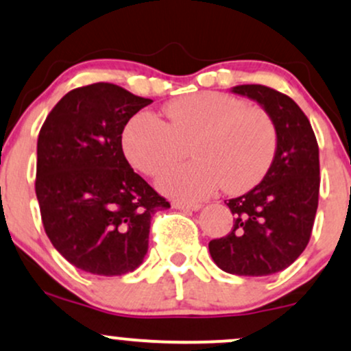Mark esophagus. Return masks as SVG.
Returning a JSON list of instances; mask_svg holds the SVG:
<instances>
[{
    "label": "esophagus",
    "instance_id": "34e87169",
    "mask_svg": "<svg viewBox=\"0 0 351 351\" xmlns=\"http://www.w3.org/2000/svg\"><path fill=\"white\" fill-rule=\"evenodd\" d=\"M173 208L181 209V211H199L203 206L198 203H183V201H176V203H173Z\"/></svg>",
    "mask_w": 351,
    "mask_h": 351
}]
</instances>
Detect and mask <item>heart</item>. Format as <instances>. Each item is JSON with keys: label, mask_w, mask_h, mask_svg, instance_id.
<instances>
[{"label": "heart", "mask_w": 351, "mask_h": 351, "mask_svg": "<svg viewBox=\"0 0 351 351\" xmlns=\"http://www.w3.org/2000/svg\"><path fill=\"white\" fill-rule=\"evenodd\" d=\"M168 122L148 112L132 117L122 132L127 160L143 175L156 176L178 163L189 148L195 162L158 180L165 195L198 201L223 186L244 193L264 178L277 150V130L261 107L221 92H196L173 100Z\"/></svg>", "instance_id": "obj_1"}]
</instances>
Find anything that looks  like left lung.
Listing matches in <instances>:
<instances>
[{
  "instance_id": "obj_1",
  "label": "left lung",
  "mask_w": 351,
  "mask_h": 351,
  "mask_svg": "<svg viewBox=\"0 0 351 351\" xmlns=\"http://www.w3.org/2000/svg\"><path fill=\"white\" fill-rule=\"evenodd\" d=\"M271 115L277 130L274 162L257 186L226 201L234 216L229 234L209 243L221 271L271 276L289 267L307 247L320 189L318 145L308 119L285 94L259 84L231 88Z\"/></svg>"
}]
</instances>
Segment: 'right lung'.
Listing matches in <instances>:
<instances>
[{"instance_id":"1","label":"right lung","mask_w":351,"mask_h":351,"mask_svg":"<svg viewBox=\"0 0 351 351\" xmlns=\"http://www.w3.org/2000/svg\"><path fill=\"white\" fill-rule=\"evenodd\" d=\"M152 99L108 82L74 88L38 138L36 196L60 256L95 276L134 272L148 251L152 216L170 208L125 158L122 132Z\"/></svg>"}]
</instances>
